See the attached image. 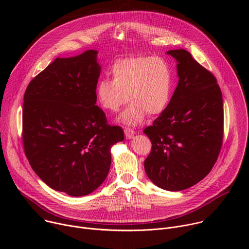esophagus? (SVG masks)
<instances>
[{
  "label": "esophagus",
  "mask_w": 249,
  "mask_h": 249,
  "mask_svg": "<svg viewBox=\"0 0 249 249\" xmlns=\"http://www.w3.org/2000/svg\"><path fill=\"white\" fill-rule=\"evenodd\" d=\"M124 132H125V136H126V139H132L133 137H134V135H135V132L132 130V129H129V128H126L125 130H124Z\"/></svg>",
  "instance_id": "1"
}]
</instances>
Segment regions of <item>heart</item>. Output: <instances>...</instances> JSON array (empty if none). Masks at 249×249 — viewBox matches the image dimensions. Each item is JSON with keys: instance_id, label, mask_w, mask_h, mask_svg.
Returning <instances> with one entry per match:
<instances>
[{"instance_id": "1", "label": "heart", "mask_w": 249, "mask_h": 249, "mask_svg": "<svg viewBox=\"0 0 249 249\" xmlns=\"http://www.w3.org/2000/svg\"><path fill=\"white\" fill-rule=\"evenodd\" d=\"M111 75L112 80L98 82L96 98L101 107L109 112H117L129 99V105L119 117L123 124L135 126L148 113L158 115L167 107L172 90V71L164 59L125 57L113 64Z\"/></svg>"}]
</instances>
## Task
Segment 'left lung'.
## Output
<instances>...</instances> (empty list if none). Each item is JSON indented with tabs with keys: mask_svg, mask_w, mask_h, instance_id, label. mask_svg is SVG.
I'll list each match as a JSON object with an SVG mask.
<instances>
[{
	"mask_svg": "<svg viewBox=\"0 0 249 249\" xmlns=\"http://www.w3.org/2000/svg\"><path fill=\"white\" fill-rule=\"evenodd\" d=\"M178 84L167 107L144 133L152 151L144 162L150 180L167 191L187 189L211 171L224 133L223 95L217 80L184 49L169 50Z\"/></svg>",
	"mask_w": 249,
	"mask_h": 249,
	"instance_id": "1",
	"label": "left lung"
}]
</instances>
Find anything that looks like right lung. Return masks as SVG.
I'll return each mask as SVG.
<instances>
[{"label": "right lung", "instance_id": "obj_1", "mask_svg": "<svg viewBox=\"0 0 249 249\" xmlns=\"http://www.w3.org/2000/svg\"><path fill=\"white\" fill-rule=\"evenodd\" d=\"M97 51L57 58L27 86L22 107L25 156L40 179L70 196L88 195L108 174L111 147L124 140L96 103Z\"/></svg>", "mask_w": 249, "mask_h": 249}]
</instances>
